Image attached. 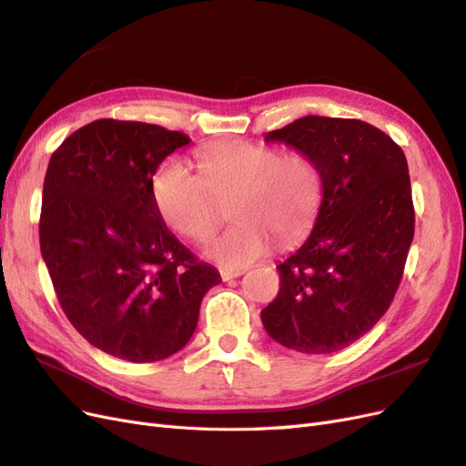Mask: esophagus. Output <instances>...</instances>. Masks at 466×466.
<instances>
[{
  "mask_svg": "<svg viewBox=\"0 0 466 466\" xmlns=\"http://www.w3.org/2000/svg\"><path fill=\"white\" fill-rule=\"evenodd\" d=\"M244 273V269H232V268H222L220 269V278L224 279V281H228V279H234V278H240Z\"/></svg>",
  "mask_w": 466,
  "mask_h": 466,
  "instance_id": "esophagus-1",
  "label": "esophagus"
}]
</instances>
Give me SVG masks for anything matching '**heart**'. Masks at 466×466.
Segmentation results:
<instances>
[{"label":"heart","instance_id":"b5f03b06","mask_svg":"<svg viewBox=\"0 0 466 466\" xmlns=\"http://www.w3.org/2000/svg\"><path fill=\"white\" fill-rule=\"evenodd\" d=\"M195 173L178 159L161 165L153 198L169 228L202 240L218 224V205L230 200L236 224L210 238L202 254L224 268H242L264 256L278 236L299 240L311 228L323 193L317 163L301 151L228 139L197 151Z\"/></svg>","mask_w":466,"mask_h":466}]
</instances>
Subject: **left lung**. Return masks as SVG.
<instances>
[{"mask_svg":"<svg viewBox=\"0 0 466 466\" xmlns=\"http://www.w3.org/2000/svg\"><path fill=\"white\" fill-rule=\"evenodd\" d=\"M266 141L317 163L323 200L311 236L278 266L281 288L261 323L291 350H342L384 317L400 288L415 230L408 161L360 119L305 116Z\"/></svg>","mask_w":466,"mask_h":466,"instance_id":"1","label":"left lung"}]
</instances>
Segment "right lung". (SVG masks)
Returning a JSON list of instances; mask_svg holds the SVG:
<instances>
[{
    "mask_svg": "<svg viewBox=\"0 0 466 466\" xmlns=\"http://www.w3.org/2000/svg\"><path fill=\"white\" fill-rule=\"evenodd\" d=\"M188 136L155 124L96 119L49 161L41 254L66 319L92 347L127 362L181 350L220 273L167 228L153 175Z\"/></svg>",
    "mask_w": 466,
    "mask_h": 466,
    "instance_id": "obj_1",
    "label": "right lung"
}]
</instances>
